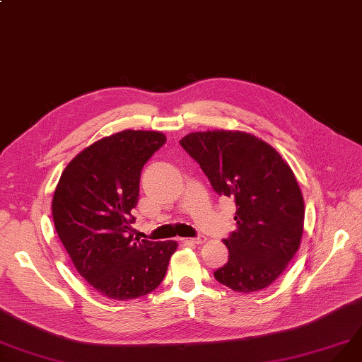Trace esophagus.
Here are the masks:
<instances>
[{
  "label": "esophagus",
  "mask_w": 362,
  "mask_h": 362,
  "mask_svg": "<svg viewBox=\"0 0 362 362\" xmlns=\"http://www.w3.org/2000/svg\"><path fill=\"white\" fill-rule=\"evenodd\" d=\"M180 240H183V238H180ZM206 237L204 235H198V237H195V238H189V240H183V242H191V243H194V245H203V243H206Z\"/></svg>",
  "instance_id": "34e87169"
}]
</instances>
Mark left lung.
Returning a JSON list of instances; mask_svg holds the SVG:
<instances>
[{
  "label": "left lung",
  "mask_w": 362,
  "mask_h": 362,
  "mask_svg": "<svg viewBox=\"0 0 362 362\" xmlns=\"http://www.w3.org/2000/svg\"><path fill=\"white\" fill-rule=\"evenodd\" d=\"M180 146L215 192L237 207V230L223 238L228 262L215 279L246 293L270 286L297 253L303 235L304 202L291 167L269 143L242 131L191 132Z\"/></svg>",
  "instance_id": "1"
}]
</instances>
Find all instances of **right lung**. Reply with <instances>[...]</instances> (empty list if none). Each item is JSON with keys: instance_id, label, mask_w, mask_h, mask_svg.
Returning <instances> with one entry per match:
<instances>
[{"instance_id": "obj_1", "label": "right lung", "mask_w": 362, "mask_h": 362, "mask_svg": "<svg viewBox=\"0 0 362 362\" xmlns=\"http://www.w3.org/2000/svg\"><path fill=\"white\" fill-rule=\"evenodd\" d=\"M165 140L163 132L134 129L104 137L65 167L53 194V223L65 250L107 298L132 300L156 289L177 249L174 240L136 242L131 234L141 170Z\"/></svg>"}]
</instances>
